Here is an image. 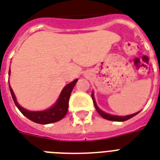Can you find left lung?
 <instances>
[{"label": "left lung", "mask_w": 160, "mask_h": 160, "mask_svg": "<svg viewBox=\"0 0 160 160\" xmlns=\"http://www.w3.org/2000/svg\"><path fill=\"white\" fill-rule=\"evenodd\" d=\"M91 96H92V100H93L94 102V106L96 107V111H97V112L99 113L100 115L102 116V118H105V119H107V120H110V121H114V122H124V121H127L132 118L134 116H136L138 113L139 112H136L134 113V114H132V115H128V116H125V117H120V116H114V115H111V114H108V113H106L104 112H102V110L100 109L99 107H97V105H96V102L95 101V97H94V94H91Z\"/></svg>", "instance_id": "obj_1"}]
</instances>
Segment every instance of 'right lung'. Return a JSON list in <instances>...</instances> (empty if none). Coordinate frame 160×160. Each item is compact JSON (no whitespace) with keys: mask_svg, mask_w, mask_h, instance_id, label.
<instances>
[{"mask_svg":"<svg viewBox=\"0 0 160 160\" xmlns=\"http://www.w3.org/2000/svg\"><path fill=\"white\" fill-rule=\"evenodd\" d=\"M10 72L11 71L9 70V75ZM77 81L78 79H76L71 83L65 85L55 104L52 107H50L49 109L42 111V112H31V111H28L27 109L22 108L17 102L14 92L12 91L10 85L9 88L14 103L23 115L36 123L48 124L60 121L62 118H64V116L66 115L67 112H68V107H69V100L70 97V94H71L72 90Z\"/></svg>","mask_w":160,"mask_h":160,"instance_id":"1","label":"right lung"}]
</instances>
